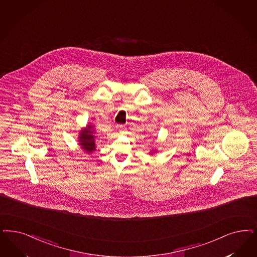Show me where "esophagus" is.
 Returning a JSON list of instances; mask_svg holds the SVG:
<instances>
[{
	"label": "esophagus",
	"mask_w": 257,
	"mask_h": 257,
	"mask_svg": "<svg viewBox=\"0 0 257 257\" xmlns=\"http://www.w3.org/2000/svg\"><path fill=\"white\" fill-rule=\"evenodd\" d=\"M118 128H119V131H120V132H123V130H124L123 125H119V126H118Z\"/></svg>",
	"instance_id": "obj_1"
}]
</instances>
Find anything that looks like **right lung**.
I'll use <instances>...</instances> for the list:
<instances>
[{"label": "right lung", "instance_id": "1", "mask_svg": "<svg viewBox=\"0 0 257 257\" xmlns=\"http://www.w3.org/2000/svg\"><path fill=\"white\" fill-rule=\"evenodd\" d=\"M94 131L92 130V126L88 125L86 129L82 130L80 134V145L81 148L86 153H91L95 151V136L93 135Z\"/></svg>", "mask_w": 257, "mask_h": 257}]
</instances>
